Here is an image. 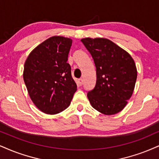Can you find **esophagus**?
Listing matches in <instances>:
<instances>
[{"label": "esophagus", "mask_w": 159, "mask_h": 159, "mask_svg": "<svg viewBox=\"0 0 159 159\" xmlns=\"http://www.w3.org/2000/svg\"><path fill=\"white\" fill-rule=\"evenodd\" d=\"M78 84H79V85L82 86L83 85V79H80L79 80H78Z\"/></svg>", "instance_id": "34e87169"}]
</instances>
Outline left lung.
<instances>
[{
	"label": "left lung",
	"mask_w": 159,
	"mask_h": 159,
	"mask_svg": "<svg viewBox=\"0 0 159 159\" xmlns=\"http://www.w3.org/2000/svg\"><path fill=\"white\" fill-rule=\"evenodd\" d=\"M91 53L97 68V83L88 93L93 108L105 115L124 109L134 92L137 69L129 53L107 38L81 40Z\"/></svg>",
	"instance_id": "left-lung-1"
}]
</instances>
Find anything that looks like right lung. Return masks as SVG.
Returning a JSON list of instances; mask_svg holds the SVG:
<instances>
[{"label":"right lung","instance_id":"right-lung-1","mask_svg":"<svg viewBox=\"0 0 159 159\" xmlns=\"http://www.w3.org/2000/svg\"><path fill=\"white\" fill-rule=\"evenodd\" d=\"M70 38L54 36L31 52L24 64L23 80L35 106L46 114H57L69 106L76 91L67 62Z\"/></svg>","mask_w":159,"mask_h":159}]
</instances>
